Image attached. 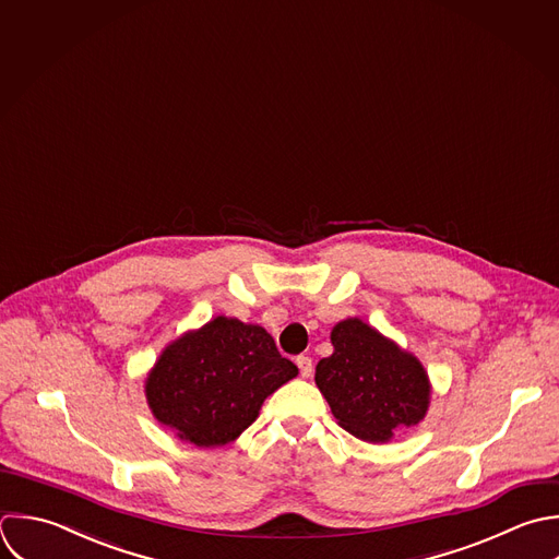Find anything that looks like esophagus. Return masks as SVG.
Segmentation results:
<instances>
[{"instance_id": "1", "label": "esophagus", "mask_w": 559, "mask_h": 559, "mask_svg": "<svg viewBox=\"0 0 559 559\" xmlns=\"http://www.w3.org/2000/svg\"><path fill=\"white\" fill-rule=\"evenodd\" d=\"M296 364H298V368H300V377L302 379H309L311 377V372H313V361H311V357H298L296 359Z\"/></svg>"}]
</instances>
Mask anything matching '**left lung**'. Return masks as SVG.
<instances>
[{
    "label": "left lung",
    "instance_id": "left-lung-1",
    "mask_svg": "<svg viewBox=\"0 0 559 559\" xmlns=\"http://www.w3.org/2000/svg\"><path fill=\"white\" fill-rule=\"evenodd\" d=\"M331 344L333 355L316 366V385L340 427L379 444L427 416L431 383L412 353L359 318L337 322Z\"/></svg>",
    "mask_w": 559,
    "mask_h": 559
}]
</instances>
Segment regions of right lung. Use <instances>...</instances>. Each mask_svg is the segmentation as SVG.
Masks as SVG:
<instances>
[{"label": "right lung", "mask_w": 559, "mask_h": 559, "mask_svg": "<svg viewBox=\"0 0 559 559\" xmlns=\"http://www.w3.org/2000/svg\"><path fill=\"white\" fill-rule=\"evenodd\" d=\"M296 374L263 326L217 316L160 353L145 379V399L180 440L213 449L237 440L263 401Z\"/></svg>", "instance_id": "obj_1"}]
</instances>
